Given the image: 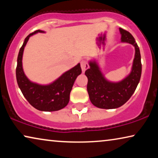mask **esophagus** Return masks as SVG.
<instances>
[{
  "label": "esophagus",
  "instance_id": "esophagus-1",
  "mask_svg": "<svg viewBox=\"0 0 158 158\" xmlns=\"http://www.w3.org/2000/svg\"><path fill=\"white\" fill-rule=\"evenodd\" d=\"M81 65L82 71H83V73H85V71L88 68V64L87 63V62L85 61V60H83V61L81 62Z\"/></svg>",
  "mask_w": 158,
  "mask_h": 158
}]
</instances>
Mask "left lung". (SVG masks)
Wrapping results in <instances>:
<instances>
[{"mask_svg":"<svg viewBox=\"0 0 158 158\" xmlns=\"http://www.w3.org/2000/svg\"><path fill=\"white\" fill-rule=\"evenodd\" d=\"M122 42L132 44L135 49L132 68L129 75L119 82H111L105 78L96 60L89 62L90 68L85 72L88 77L87 90L90 100L100 109H116L124 105L135 91L142 74L141 55L133 36L119 28Z\"/></svg>","mask_w":158,"mask_h":158,"instance_id":"left-lung-1","label":"left lung"}]
</instances>
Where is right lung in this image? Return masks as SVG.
Returning <instances> with one entry per match:
<instances>
[{"mask_svg":"<svg viewBox=\"0 0 158 158\" xmlns=\"http://www.w3.org/2000/svg\"><path fill=\"white\" fill-rule=\"evenodd\" d=\"M44 32L42 30H36L26 37L17 58L16 80L23 96L32 106L42 111H55L68 105L73 84L77 77L81 74L82 70L81 64L78 63L48 85H40L28 79L22 67L23 49L30 36L36 33Z\"/></svg>","mask_w":158,"mask_h":158,"instance_id":"1","label":"right lung"}]
</instances>
